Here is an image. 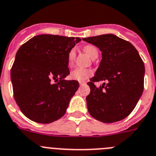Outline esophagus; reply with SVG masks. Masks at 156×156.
Instances as JSON below:
<instances>
[{
	"label": "esophagus",
	"instance_id": "obj_1",
	"mask_svg": "<svg viewBox=\"0 0 156 156\" xmlns=\"http://www.w3.org/2000/svg\"><path fill=\"white\" fill-rule=\"evenodd\" d=\"M80 86L86 85V82H80Z\"/></svg>",
	"mask_w": 156,
	"mask_h": 156
}]
</instances>
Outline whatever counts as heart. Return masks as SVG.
Returning <instances> with one entry per match:
<instances>
[{
    "mask_svg": "<svg viewBox=\"0 0 156 156\" xmlns=\"http://www.w3.org/2000/svg\"><path fill=\"white\" fill-rule=\"evenodd\" d=\"M84 51L87 52L88 55L90 58H94L95 55L98 54V48H96L94 45H87L84 46L83 48ZM76 56V49L75 48H73L69 50V52L68 53V64L71 66L73 62L74 59H75ZM93 75V72L90 69H87L83 68H76L75 69L71 72L70 76L73 80H75L80 81V82H83V81L87 80L90 76Z\"/></svg>",
    "mask_w": 156,
    "mask_h": 156,
    "instance_id": "heart-1",
    "label": "heart"
}]
</instances>
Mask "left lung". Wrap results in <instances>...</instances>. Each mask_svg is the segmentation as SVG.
I'll return each instance as SVG.
<instances>
[{
	"instance_id": "8db88e82",
	"label": "left lung",
	"mask_w": 156,
	"mask_h": 156,
	"mask_svg": "<svg viewBox=\"0 0 156 156\" xmlns=\"http://www.w3.org/2000/svg\"><path fill=\"white\" fill-rule=\"evenodd\" d=\"M102 52V59L90 82L87 97L88 111L104 123L128 117L136 106L144 89L145 66L132 44L112 34L83 38ZM106 80L100 88L96 82Z\"/></svg>"
}]
</instances>
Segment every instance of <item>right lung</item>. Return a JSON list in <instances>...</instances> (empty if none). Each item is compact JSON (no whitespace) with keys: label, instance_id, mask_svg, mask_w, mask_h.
<instances>
[{"label":"right lung","instance_id":"1","mask_svg":"<svg viewBox=\"0 0 156 156\" xmlns=\"http://www.w3.org/2000/svg\"><path fill=\"white\" fill-rule=\"evenodd\" d=\"M81 38L39 35L23 44L11 69L14 98L28 119L49 124L65 114L79 88L69 74L68 53Z\"/></svg>","mask_w":156,"mask_h":156}]
</instances>
